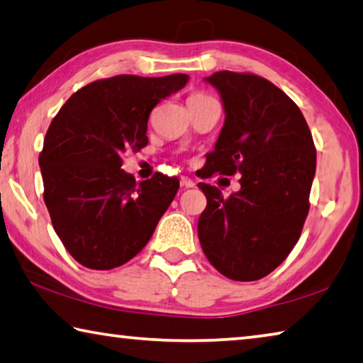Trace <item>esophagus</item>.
Returning <instances> with one entry per match:
<instances>
[{
	"instance_id": "1",
	"label": "esophagus",
	"mask_w": 363,
	"mask_h": 363,
	"mask_svg": "<svg viewBox=\"0 0 363 363\" xmlns=\"http://www.w3.org/2000/svg\"><path fill=\"white\" fill-rule=\"evenodd\" d=\"M181 186L186 187V189H190V187L195 186V182H194L192 179H190V177L182 176V177H181Z\"/></svg>"
}]
</instances>
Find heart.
Instances as JSON below:
<instances>
[{
    "mask_svg": "<svg viewBox=\"0 0 363 363\" xmlns=\"http://www.w3.org/2000/svg\"><path fill=\"white\" fill-rule=\"evenodd\" d=\"M190 97H206V94H200V93H196V94H192Z\"/></svg>",
    "mask_w": 363,
    "mask_h": 363,
    "instance_id": "b5f03b06",
    "label": "heart"
}]
</instances>
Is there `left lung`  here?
<instances>
[{"label": "left lung", "instance_id": "obj_1", "mask_svg": "<svg viewBox=\"0 0 363 363\" xmlns=\"http://www.w3.org/2000/svg\"><path fill=\"white\" fill-rule=\"evenodd\" d=\"M205 82L218 89L225 120L201 177H242L229 199L199 182L206 195L199 238L225 277L259 280L299 240L315 176L314 140L296 104L267 79L223 70Z\"/></svg>", "mask_w": 363, "mask_h": 363}]
</instances>
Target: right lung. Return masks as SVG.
<instances>
[{"label": "right lung", "instance_id": "obj_1", "mask_svg": "<svg viewBox=\"0 0 363 363\" xmlns=\"http://www.w3.org/2000/svg\"><path fill=\"white\" fill-rule=\"evenodd\" d=\"M189 75H118L77 91L46 133L40 168L45 203L67 251L96 270L133 259L174 200L179 179L157 173L136 182L123 153L147 145L152 108Z\"/></svg>", "mask_w": 363, "mask_h": 363}]
</instances>
